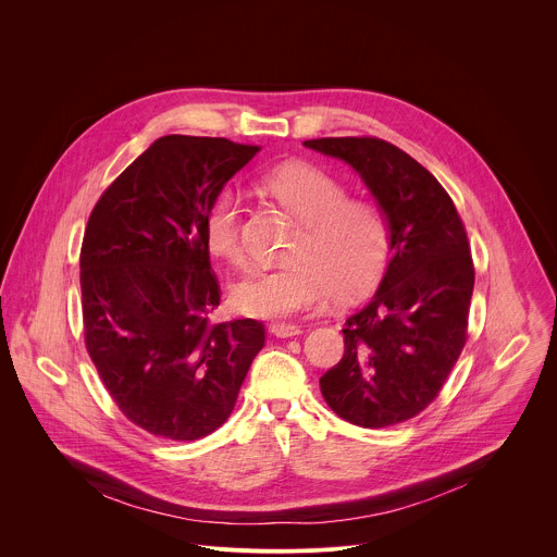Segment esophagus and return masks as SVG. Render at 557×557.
Masks as SVG:
<instances>
[{"mask_svg":"<svg viewBox=\"0 0 557 557\" xmlns=\"http://www.w3.org/2000/svg\"><path fill=\"white\" fill-rule=\"evenodd\" d=\"M271 335L273 337H280V339H286V337H295L301 333L299 326H293V324H271Z\"/></svg>","mask_w":557,"mask_h":557,"instance_id":"obj_1","label":"esophagus"}]
</instances>
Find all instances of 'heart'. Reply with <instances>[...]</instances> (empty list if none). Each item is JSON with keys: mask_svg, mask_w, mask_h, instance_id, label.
I'll list each match as a JSON object with an SVG mask.
<instances>
[{"mask_svg": "<svg viewBox=\"0 0 557 557\" xmlns=\"http://www.w3.org/2000/svg\"><path fill=\"white\" fill-rule=\"evenodd\" d=\"M262 187L297 220L299 233L284 267H253L233 284L235 308L260 320L312 310L326 295L346 304L370 293L389 258V228L376 207L348 200L346 187L308 163H286L262 178ZM207 249L243 264V205L231 191L220 194L205 215Z\"/></svg>", "mask_w": 557, "mask_h": 557, "instance_id": "heart-1", "label": "heart"}]
</instances>
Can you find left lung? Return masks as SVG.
<instances>
[{"mask_svg":"<svg viewBox=\"0 0 557 557\" xmlns=\"http://www.w3.org/2000/svg\"><path fill=\"white\" fill-rule=\"evenodd\" d=\"M304 145L361 176L387 222L392 251L374 297L346 320V350L320 379L322 394L361 428L408 421L436 399L467 339L473 262L462 220L441 183L387 140Z\"/></svg>","mask_w":557,"mask_h":557,"instance_id":"1","label":"left lung"}]
</instances>
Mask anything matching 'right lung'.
Instances as JSON below:
<instances>
[{
  "instance_id": "add662e5",
  "label": "right lung",
  "mask_w": 557,
  "mask_h": 557,
  "mask_svg": "<svg viewBox=\"0 0 557 557\" xmlns=\"http://www.w3.org/2000/svg\"><path fill=\"white\" fill-rule=\"evenodd\" d=\"M260 151L163 136L106 189L82 247L86 348L121 412L153 436L196 441L231 414L264 324L213 322L220 284L205 215Z\"/></svg>"
}]
</instances>
